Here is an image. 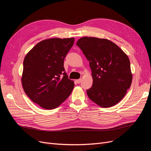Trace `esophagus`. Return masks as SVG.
Masks as SVG:
<instances>
[{
    "label": "esophagus",
    "instance_id": "34e87169",
    "mask_svg": "<svg viewBox=\"0 0 151 151\" xmlns=\"http://www.w3.org/2000/svg\"><path fill=\"white\" fill-rule=\"evenodd\" d=\"M81 81H82V79H77V80H76V82H77V84H79L81 82Z\"/></svg>",
    "mask_w": 151,
    "mask_h": 151
}]
</instances>
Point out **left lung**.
<instances>
[{"instance_id":"1","label":"left lung","mask_w":151,"mask_h":151,"mask_svg":"<svg viewBox=\"0 0 151 151\" xmlns=\"http://www.w3.org/2000/svg\"><path fill=\"white\" fill-rule=\"evenodd\" d=\"M76 45L89 62L93 79L87 94L102 108L114 106L125 96L132 81L129 58L110 40L83 37Z\"/></svg>"}]
</instances>
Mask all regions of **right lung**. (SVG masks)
Listing matches in <instances>:
<instances>
[{
	"mask_svg": "<svg viewBox=\"0 0 151 151\" xmlns=\"http://www.w3.org/2000/svg\"><path fill=\"white\" fill-rule=\"evenodd\" d=\"M74 38H50L36 44L23 62L22 86L34 103L46 109L58 107L69 96L74 81L68 79L63 61Z\"/></svg>",
	"mask_w": 151,
	"mask_h": 151,
	"instance_id": "1",
	"label": "right lung"
}]
</instances>
